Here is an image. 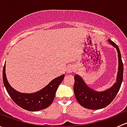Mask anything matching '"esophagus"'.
<instances>
[{"mask_svg": "<svg viewBox=\"0 0 127 127\" xmlns=\"http://www.w3.org/2000/svg\"><path fill=\"white\" fill-rule=\"evenodd\" d=\"M74 71V68H73L72 66H68V67L67 68V69H66V72H67V73H71L72 72Z\"/></svg>", "mask_w": 127, "mask_h": 127, "instance_id": "34e87169", "label": "esophagus"}]
</instances>
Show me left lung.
Here are the masks:
<instances>
[{
	"label": "left lung",
	"instance_id": "obj_1",
	"mask_svg": "<svg viewBox=\"0 0 127 127\" xmlns=\"http://www.w3.org/2000/svg\"><path fill=\"white\" fill-rule=\"evenodd\" d=\"M108 41L111 45L116 47L118 53L119 71L117 81L113 86L104 92H95L88 87L79 75H75L74 76L75 82L74 85V92L75 98L81 106L88 109H99L108 106L116 98L122 82L124 66L120 50L118 46L114 42L111 40H109Z\"/></svg>",
	"mask_w": 127,
	"mask_h": 127
}]
</instances>
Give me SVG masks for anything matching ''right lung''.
Returning a JSON list of instances; mask_svg holds the SVG:
<instances>
[{"label":"right lung","instance_id":"obj_1","mask_svg":"<svg viewBox=\"0 0 127 127\" xmlns=\"http://www.w3.org/2000/svg\"><path fill=\"white\" fill-rule=\"evenodd\" d=\"M64 77V75L58 77L41 90L27 94L20 93L10 86L6 78L5 64L3 68V82L8 95L18 106L29 111H40L50 106L55 96L57 88Z\"/></svg>","mask_w":127,"mask_h":127}]
</instances>
